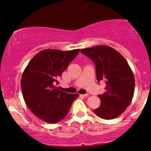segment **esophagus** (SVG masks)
I'll use <instances>...</instances> for the list:
<instances>
[{
  "label": "esophagus",
  "instance_id": "obj_1",
  "mask_svg": "<svg viewBox=\"0 0 151 151\" xmlns=\"http://www.w3.org/2000/svg\"><path fill=\"white\" fill-rule=\"evenodd\" d=\"M81 96H83V97H86V96H88V93H86V94H81Z\"/></svg>",
  "mask_w": 151,
  "mask_h": 151
}]
</instances>
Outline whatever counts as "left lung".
<instances>
[{
    "mask_svg": "<svg viewBox=\"0 0 151 151\" xmlns=\"http://www.w3.org/2000/svg\"><path fill=\"white\" fill-rule=\"evenodd\" d=\"M95 65L96 79L106 83L104 94H99L101 103L94 113L106 120L121 115L131 103L134 78L125 58L108 46H96L81 50Z\"/></svg>",
    "mask_w": 151,
    "mask_h": 151,
    "instance_id": "obj_1",
    "label": "left lung"
}]
</instances>
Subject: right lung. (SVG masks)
<instances>
[{
	"mask_svg": "<svg viewBox=\"0 0 151 151\" xmlns=\"http://www.w3.org/2000/svg\"><path fill=\"white\" fill-rule=\"evenodd\" d=\"M79 49H46L33 57L21 78L22 96L30 111L48 123H57L68 114L78 94L61 91L57 85L63 72Z\"/></svg>",
	"mask_w": 151,
	"mask_h": 151,
	"instance_id": "1",
	"label": "right lung"
}]
</instances>
